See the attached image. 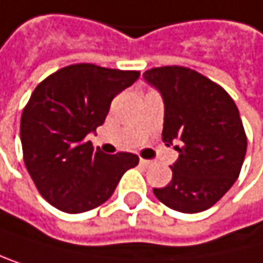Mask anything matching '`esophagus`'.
<instances>
[{
    "instance_id": "esophagus-1",
    "label": "esophagus",
    "mask_w": 263,
    "mask_h": 263,
    "mask_svg": "<svg viewBox=\"0 0 263 263\" xmlns=\"http://www.w3.org/2000/svg\"><path fill=\"white\" fill-rule=\"evenodd\" d=\"M140 165H142V167H149V165H151V161H148V159H140Z\"/></svg>"
}]
</instances>
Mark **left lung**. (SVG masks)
<instances>
[{
	"label": "left lung",
	"mask_w": 263,
	"mask_h": 263,
	"mask_svg": "<svg viewBox=\"0 0 263 263\" xmlns=\"http://www.w3.org/2000/svg\"><path fill=\"white\" fill-rule=\"evenodd\" d=\"M164 102L162 142L178 159L172 181L155 196L181 213L213 206L235 183L246 155V134L238 108L224 89L193 69L164 66L143 74Z\"/></svg>",
	"instance_id": "8db88e82"
}]
</instances>
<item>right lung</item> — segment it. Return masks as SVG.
<instances>
[{
    "instance_id": "obj_1",
    "label": "right lung",
    "mask_w": 263,
    "mask_h": 263,
    "mask_svg": "<svg viewBox=\"0 0 263 263\" xmlns=\"http://www.w3.org/2000/svg\"><path fill=\"white\" fill-rule=\"evenodd\" d=\"M140 72L72 64L41 82L23 108V161L41 196L66 213L104 203L126 170L139 164L133 153L105 155L86 140L105 121L112 99Z\"/></svg>"
}]
</instances>
